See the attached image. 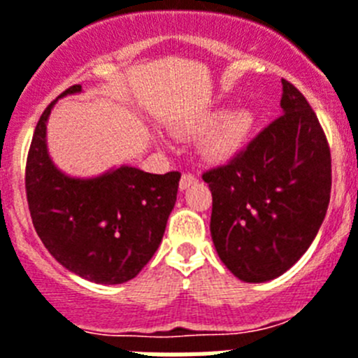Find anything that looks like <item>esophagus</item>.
<instances>
[{"label": "esophagus", "instance_id": "1", "mask_svg": "<svg viewBox=\"0 0 358 358\" xmlns=\"http://www.w3.org/2000/svg\"><path fill=\"white\" fill-rule=\"evenodd\" d=\"M198 178L192 173H183L182 178H180V189L182 191H185V189H189L192 185V183H196Z\"/></svg>", "mask_w": 358, "mask_h": 358}]
</instances>
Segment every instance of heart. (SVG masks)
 I'll list each match as a JSON object with an SVG mask.
<instances>
[{
  "label": "heart",
  "instance_id": "b5f03b06",
  "mask_svg": "<svg viewBox=\"0 0 358 358\" xmlns=\"http://www.w3.org/2000/svg\"><path fill=\"white\" fill-rule=\"evenodd\" d=\"M252 129V115L248 111L214 110L201 113L198 119L189 122L187 131H210L201 142V155L210 162L229 160L243 148Z\"/></svg>",
  "mask_w": 358,
  "mask_h": 358
}]
</instances>
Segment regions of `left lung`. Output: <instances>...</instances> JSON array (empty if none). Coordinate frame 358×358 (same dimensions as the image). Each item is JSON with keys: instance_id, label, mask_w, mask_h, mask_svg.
Masks as SVG:
<instances>
[{"instance_id": "left-lung-1", "label": "left lung", "mask_w": 358, "mask_h": 358, "mask_svg": "<svg viewBox=\"0 0 358 358\" xmlns=\"http://www.w3.org/2000/svg\"><path fill=\"white\" fill-rule=\"evenodd\" d=\"M282 113L227 166L203 173L213 192L210 236L245 282H265L301 259L324 222L331 157L317 115L282 79Z\"/></svg>"}]
</instances>
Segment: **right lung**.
I'll return each instance as SVG.
<instances>
[{
	"label": "right lung",
	"mask_w": 358,
	"mask_h": 358,
	"mask_svg": "<svg viewBox=\"0 0 358 358\" xmlns=\"http://www.w3.org/2000/svg\"><path fill=\"white\" fill-rule=\"evenodd\" d=\"M70 86L59 99L79 93ZM43 111L30 144L24 187L37 236L55 259L99 285L133 279L157 252L175 207L180 173L151 175L120 166L95 178H71L50 158Z\"/></svg>",
	"instance_id": "1"
}]
</instances>
